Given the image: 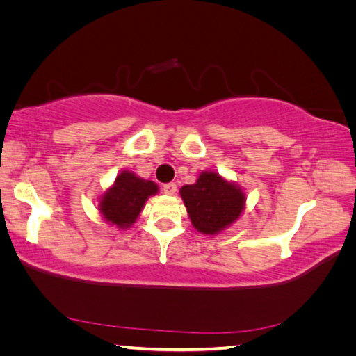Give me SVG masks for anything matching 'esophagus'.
Segmentation results:
<instances>
[{
  "instance_id": "esophagus-1",
  "label": "esophagus",
  "mask_w": 356,
  "mask_h": 356,
  "mask_svg": "<svg viewBox=\"0 0 356 356\" xmlns=\"http://www.w3.org/2000/svg\"><path fill=\"white\" fill-rule=\"evenodd\" d=\"M177 191V185L174 182H170V184H165L163 185V193L165 195H174V193Z\"/></svg>"
}]
</instances>
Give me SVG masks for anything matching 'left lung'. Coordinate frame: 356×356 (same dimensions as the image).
Returning <instances> with one entry per match:
<instances>
[{
	"label": "left lung",
	"mask_w": 356,
	"mask_h": 356,
	"mask_svg": "<svg viewBox=\"0 0 356 356\" xmlns=\"http://www.w3.org/2000/svg\"><path fill=\"white\" fill-rule=\"evenodd\" d=\"M186 212L197 231L216 234L236 221L245 206V195L216 172H202L196 184L180 188Z\"/></svg>",
	"instance_id": "8db88e82"
}]
</instances>
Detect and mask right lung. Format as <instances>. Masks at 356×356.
Wrapping results in <instances>:
<instances>
[{
    "label": "right lung",
    "instance_id": "obj_1",
    "mask_svg": "<svg viewBox=\"0 0 356 356\" xmlns=\"http://www.w3.org/2000/svg\"><path fill=\"white\" fill-rule=\"evenodd\" d=\"M159 186L150 180H143L135 174L124 171L100 201V212L106 221L118 227H129L140 215L144 202L155 195Z\"/></svg>",
    "mask_w": 356,
    "mask_h": 356
}]
</instances>
